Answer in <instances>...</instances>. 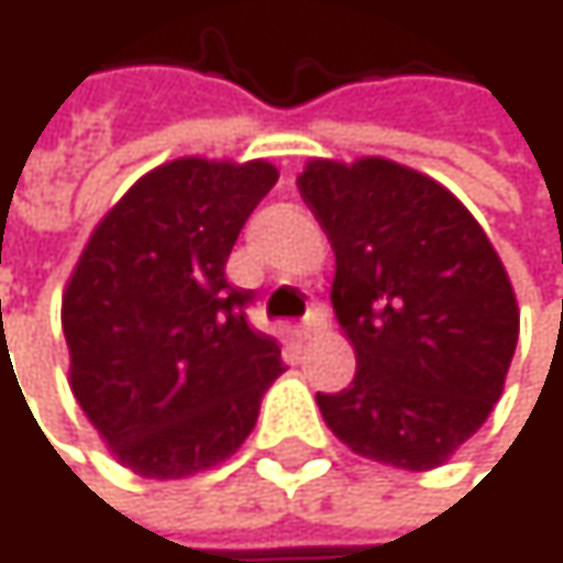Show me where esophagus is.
Returning a JSON list of instances; mask_svg holds the SVG:
<instances>
[{
  "instance_id": "obj_1",
  "label": "esophagus",
  "mask_w": 563,
  "mask_h": 563,
  "mask_svg": "<svg viewBox=\"0 0 563 563\" xmlns=\"http://www.w3.org/2000/svg\"><path fill=\"white\" fill-rule=\"evenodd\" d=\"M322 329H325V312H322V306H316V309H309V316L299 322L296 335H299V339H316Z\"/></svg>"
}]
</instances>
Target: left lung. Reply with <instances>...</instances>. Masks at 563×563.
<instances>
[{"label": "left lung", "instance_id": "left-lung-1", "mask_svg": "<svg viewBox=\"0 0 563 563\" xmlns=\"http://www.w3.org/2000/svg\"><path fill=\"white\" fill-rule=\"evenodd\" d=\"M296 185L335 251L358 362L349 388L316 394L329 430L394 470L443 466L493 413L518 342L493 241L450 188L382 156L309 159Z\"/></svg>", "mask_w": 563, "mask_h": 563}]
</instances>
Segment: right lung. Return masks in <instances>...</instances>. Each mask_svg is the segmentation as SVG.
<instances>
[{
  "label": "right lung",
  "mask_w": 563,
  "mask_h": 563,
  "mask_svg": "<svg viewBox=\"0 0 563 563\" xmlns=\"http://www.w3.org/2000/svg\"><path fill=\"white\" fill-rule=\"evenodd\" d=\"M267 159L181 156L100 218L60 296L70 391L143 479H185L238 453L283 375L274 335L247 322L231 247L277 185Z\"/></svg>",
  "instance_id": "obj_1"
}]
</instances>
